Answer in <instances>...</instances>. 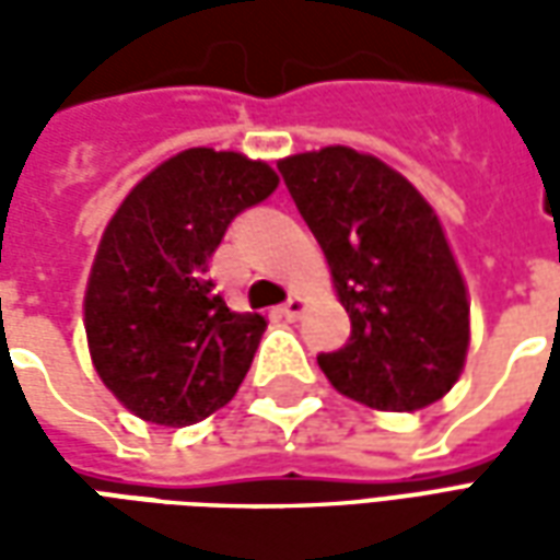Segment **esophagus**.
<instances>
[{"instance_id":"esophagus-1","label":"esophagus","mask_w":560,"mask_h":560,"mask_svg":"<svg viewBox=\"0 0 560 560\" xmlns=\"http://www.w3.org/2000/svg\"><path fill=\"white\" fill-rule=\"evenodd\" d=\"M303 308H305V300H300V296H291L288 303L281 305L279 312H281V317H288V320H296V317L303 315Z\"/></svg>"}]
</instances>
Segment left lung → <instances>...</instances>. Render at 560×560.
Here are the masks:
<instances>
[{
    "instance_id": "obj_1",
    "label": "left lung",
    "mask_w": 560,
    "mask_h": 560,
    "mask_svg": "<svg viewBox=\"0 0 560 560\" xmlns=\"http://www.w3.org/2000/svg\"><path fill=\"white\" fill-rule=\"evenodd\" d=\"M300 215L327 255L351 339L317 353L341 396L417 411L458 381L468 296L441 221L401 173L348 147L279 161Z\"/></svg>"
}]
</instances>
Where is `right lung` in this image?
I'll list each match as a JSON object with an SVG mask.
<instances>
[{"instance_id": "obj_1", "label": "right lung", "mask_w": 560, "mask_h": 560, "mask_svg": "<svg viewBox=\"0 0 560 560\" xmlns=\"http://www.w3.org/2000/svg\"><path fill=\"white\" fill-rule=\"evenodd\" d=\"M276 185L264 161L185 149L116 209L86 288V339L95 372L140 420L191 425L243 384L267 320L228 308L209 257Z\"/></svg>"}]
</instances>
